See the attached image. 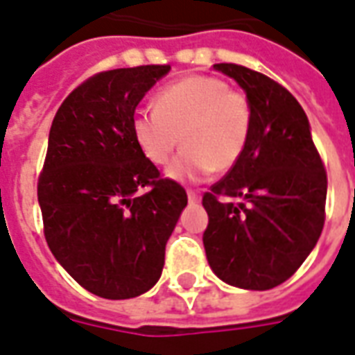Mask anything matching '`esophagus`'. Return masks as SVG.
Returning a JSON list of instances; mask_svg holds the SVG:
<instances>
[{
	"mask_svg": "<svg viewBox=\"0 0 355 355\" xmlns=\"http://www.w3.org/2000/svg\"><path fill=\"white\" fill-rule=\"evenodd\" d=\"M188 201H190V203H198V201H199V193H198V191L188 190Z\"/></svg>",
	"mask_w": 355,
	"mask_h": 355,
	"instance_id": "34e87169",
	"label": "esophagus"
}]
</instances>
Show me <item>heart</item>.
Here are the masks:
<instances>
[{
    "instance_id": "b5f03b06",
    "label": "heart",
    "mask_w": 355,
    "mask_h": 355,
    "mask_svg": "<svg viewBox=\"0 0 355 355\" xmlns=\"http://www.w3.org/2000/svg\"><path fill=\"white\" fill-rule=\"evenodd\" d=\"M156 111L137 109L131 116V135L150 164H169L180 143L182 152L169 167L178 180H198L211 171L227 173L243 157L254 109L244 92L211 75H191L167 84L156 94Z\"/></svg>"
}]
</instances>
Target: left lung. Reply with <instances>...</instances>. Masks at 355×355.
<instances>
[{
    "instance_id": "left-lung-1",
    "label": "left lung",
    "mask_w": 355,
    "mask_h": 355,
    "mask_svg": "<svg viewBox=\"0 0 355 355\" xmlns=\"http://www.w3.org/2000/svg\"><path fill=\"white\" fill-rule=\"evenodd\" d=\"M235 78L254 109L239 164L203 193L205 252L212 271L244 290H271L297 271L325 222L327 173L309 118L282 84L237 64Z\"/></svg>"
}]
</instances>
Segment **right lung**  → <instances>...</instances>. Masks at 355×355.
Masks as SVG:
<instances>
[{
    "instance_id": "obj_1",
    "label": "right lung",
    "mask_w": 355,
    "mask_h": 355,
    "mask_svg": "<svg viewBox=\"0 0 355 355\" xmlns=\"http://www.w3.org/2000/svg\"><path fill=\"white\" fill-rule=\"evenodd\" d=\"M169 69L96 73L52 120L37 180L44 239L65 271L99 297H137L156 284L188 205L184 188L162 177L131 135L135 107Z\"/></svg>"
}]
</instances>
